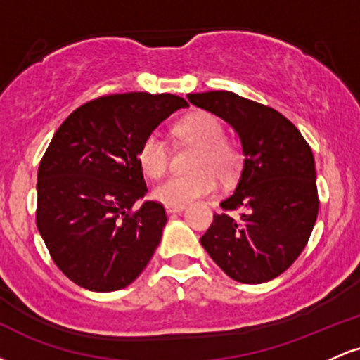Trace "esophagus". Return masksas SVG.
<instances>
[{"label": "esophagus", "mask_w": 360, "mask_h": 360, "mask_svg": "<svg viewBox=\"0 0 360 360\" xmlns=\"http://www.w3.org/2000/svg\"><path fill=\"white\" fill-rule=\"evenodd\" d=\"M186 210V206H166V212L169 214H174V213H183Z\"/></svg>", "instance_id": "esophagus-1"}]
</instances>
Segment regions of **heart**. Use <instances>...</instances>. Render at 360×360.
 Listing matches in <instances>:
<instances>
[{"mask_svg": "<svg viewBox=\"0 0 360 360\" xmlns=\"http://www.w3.org/2000/svg\"><path fill=\"white\" fill-rule=\"evenodd\" d=\"M183 143L196 147L191 157L193 172L167 177L157 184L152 196L166 206H186L217 191V176L221 181L233 179L240 169V152L225 139V125L212 113L189 115L174 128ZM169 146L162 135L150 134L139 150V162L150 177H160L169 167Z\"/></svg>", "mask_w": 360, "mask_h": 360, "instance_id": "obj_1", "label": "heart"}]
</instances>
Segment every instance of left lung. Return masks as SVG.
Instances as JSON below:
<instances>
[{
  "label": "left lung",
  "instance_id": "1",
  "mask_svg": "<svg viewBox=\"0 0 360 360\" xmlns=\"http://www.w3.org/2000/svg\"><path fill=\"white\" fill-rule=\"evenodd\" d=\"M188 100L232 125L243 155L237 188L220 203L223 213H214L201 245L238 283L278 278L307 247L316 221L311 148L279 111L230 91L194 93Z\"/></svg>",
  "mask_w": 360,
  "mask_h": 360
}]
</instances>
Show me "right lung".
<instances>
[{
	"label": "right lung",
	"mask_w": 360,
	"mask_h": 360,
	"mask_svg": "<svg viewBox=\"0 0 360 360\" xmlns=\"http://www.w3.org/2000/svg\"><path fill=\"white\" fill-rule=\"evenodd\" d=\"M176 94H108L74 110L56 131L37 176V229L56 266L77 286L108 292L146 269L166 226L147 193L139 150Z\"/></svg>",
	"instance_id": "1"
}]
</instances>
